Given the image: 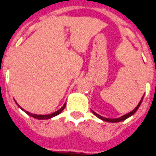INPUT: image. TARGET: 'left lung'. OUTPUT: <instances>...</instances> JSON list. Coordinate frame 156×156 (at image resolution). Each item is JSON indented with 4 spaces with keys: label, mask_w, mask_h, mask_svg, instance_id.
Wrapping results in <instances>:
<instances>
[{
    "label": "left lung",
    "mask_w": 156,
    "mask_h": 156,
    "mask_svg": "<svg viewBox=\"0 0 156 156\" xmlns=\"http://www.w3.org/2000/svg\"><path fill=\"white\" fill-rule=\"evenodd\" d=\"M143 99H144V97L142 98V100H140V102L138 103V105H136V107L133 111H131V112H129V113L124 115V116H122V117H119V118H118V119H107V118H104V117H102V116H100V115L97 114V113L94 112V111H92V112H93L96 117H98L99 119H100L101 120H103V121H105V122H111V123H118V122H121V121H123V120H125L126 119H128V118H129L130 116H132V115L134 114L135 112H136L137 111V109L139 108V106H140L141 103H142V101H143Z\"/></svg>",
    "instance_id": "1"
}]
</instances>
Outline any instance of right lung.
Wrapping results in <instances>:
<instances>
[{
	"label": "right lung",
	"mask_w": 156,
	"mask_h": 156,
	"mask_svg": "<svg viewBox=\"0 0 156 156\" xmlns=\"http://www.w3.org/2000/svg\"><path fill=\"white\" fill-rule=\"evenodd\" d=\"M18 105V104H17ZM66 106V103L64 104V105H62V107H61L60 109L58 110V111H56V112H53V113H51V114H47V115H37V114H33V113H31V112H27V111H25L24 109H22L21 107L19 105V107H20L27 114H28L29 116H31V117H32V118H34V119H51V118H53V117H56V116H57L58 114H60L63 111V109L65 108Z\"/></svg>",
	"instance_id": "obj_1"
}]
</instances>
